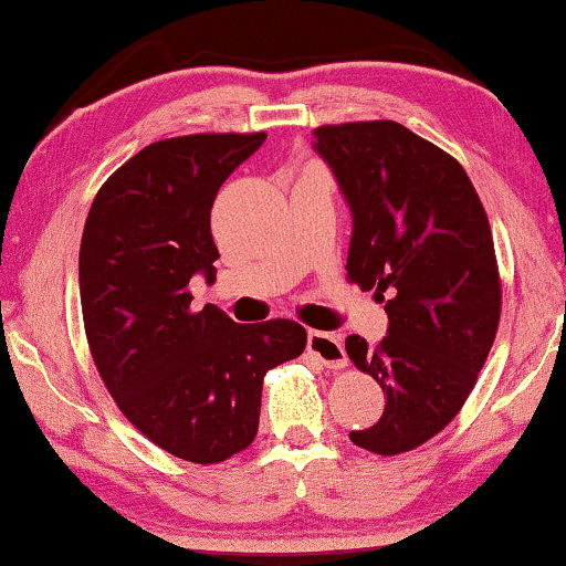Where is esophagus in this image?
<instances>
[{
    "instance_id": "esophagus-1",
    "label": "esophagus",
    "mask_w": 566,
    "mask_h": 566,
    "mask_svg": "<svg viewBox=\"0 0 566 566\" xmlns=\"http://www.w3.org/2000/svg\"><path fill=\"white\" fill-rule=\"evenodd\" d=\"M307 352L313 354L323 366H328V369H344V366L348 364L344 344H340V338L333 336V333L310 331L307 333Z\"/></svg>"
}]
</instances>
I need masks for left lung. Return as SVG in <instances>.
<instances>
[{"instance_id": "left-lung-1", "label": "left lung", "mask_w": 566, "mask_h": 566, "mask_svg": "<svg viewBox=\"0 0 566 566\" xmlns=\"http://www.w3.org/2000/svg\"><path fill=\"white\" fill-rule=\"evenodd\" d=\"M313 148L352 210L348 280L385 302L387 336L346 354L385 392V412L352 441L395 457L457 418L500 321L488 214L467 171L392 120L323 125Z\"/></svg>"}]
</instances>
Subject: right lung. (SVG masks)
Instances as JSON below:
<instances>
[{
    "label": "right lung",
    "instance_id": "1",
    "mask_svg": "<svg viewBox=\"0 0 566 566\" xmlns=\"http://www.w3.org/2000/svg\"><path fill=\"white\" fill-rule=\"evenodd\" d=\"M264 133L150 143L94 197L78 249L86 340L125 418L174 457L218 464L259 431L264 374L305 352L294 321L238 325L192 310L189 282H212L210 210Z\"/></svg>",
    "mask_w": 566,
    "mask_h": 566
}]
</instances>
